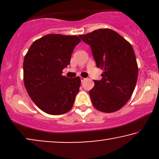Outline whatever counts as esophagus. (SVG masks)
<instances>
[{"instance_id":"esophagus-1","label":"esophagus","mask_w":159,"mask_h":159,"mask_svg":"<svg viewBox=\"0 0 159 159\" xmlns=\"http://www.w3.org/2000/svg\"><path fill=\"white\" fill-rule=\"evenodd\" d=\"M80 80H81V82H82L83 81H84V80H85V78H84V77H80Z\"/></svg>"}]
</instances>
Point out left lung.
<instances>
[{
  "label": "left lung",
  "mask_w": 159,
  "mask_h": 159,
  "mask_svg": "<svg viewBox=\"0 0 159 159\" xmlns=\"http://www.w3.org/2000/svg\"><path fill=\"white\" fill-rule=\"evenodd\" d=\"M80 38L92 50L98 68L103 69L101 80H94L90 90L97 110L111 113L120 109L131 98L138 80V67L131 44L116 32L100 29Z\"/></svg>",
  "instance_id": "obj_1"
}]
</instances>
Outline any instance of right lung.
<instances>
[{"label":"right lung","mask_w":159,"mask_h":159,"mask_svg":"<svg viewBox=\"0 0 159 159\" xmlns=\"http://www.w3.org/2000/svg\"><path fill=\"white\" fill-rule=\"evenodd\" d=\"M81 40L75 35L50 34L32 43L25 56L24 82L30 98L48 114H66L80 91L79 77L69 78L62 70Z\"/></svg>","instance_id":"1"}]
</instances>
